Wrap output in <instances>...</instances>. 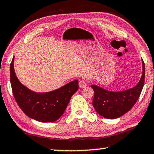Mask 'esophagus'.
I'll return each instance as SVG.
<instances>
[{
	"label": "esophagus",
	"mask_w": 154,
	"mask_h": 154,
	"mask_svg": "<svg viewBox=\"0 0 154 154\" xmlns=\"http://www.w3.org/2000/svg\"><path fill=\"white\" fill-rule=\"evenodd\" d=\"M79 86L81 88H86V86H87V82L86 81H85V80H80L79 82Z\"/></svg>",
	"instance_id": "obj_1"
}]
</instances>
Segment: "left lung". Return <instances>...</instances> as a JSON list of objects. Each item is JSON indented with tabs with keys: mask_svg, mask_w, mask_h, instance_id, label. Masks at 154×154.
Masks as SVG:
<instances>
[{
	"mask_svg": "<svg viewBox=\"0 0 154 154\" xmlns=\"http://www.w3.org/2000/svg\"><path fill=\"white\" fill-rule=\"evenodd\" d=\"M145 77V67L143 60V75L136 86L127 91L112 92L96 85H91L94 91L93 105L100 116L107 119L120 118L134 106L143 90Z\"/></svg>",
	"mask_w": 154,
	"mask_h": 154,
	"instance_id": "8db88e82",
	"label": "left lung"
}]
</instances>
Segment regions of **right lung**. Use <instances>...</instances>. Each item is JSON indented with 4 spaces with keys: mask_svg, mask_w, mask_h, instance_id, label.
Segmentation results:
<instances>
[{
    "mask_svg": "<svg viewBox=\"0 0 154 154\" xmlns=\"http://www.w3.org/2000/svg\"><path fill=\"white\" fill-rule=\"evenodd\" d=\"M10 82L15 100L27 116L41 122H51L62 116L73 94L79 88L77 80L48 93H35L18 81L10 63Z\"/></svg>",
    "mask_w": 154,
    "mask_h": 154,
    "instance_id": "obj_1",
    "label": "right lung"
}]
</instances>
